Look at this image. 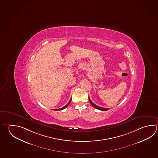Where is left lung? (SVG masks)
I'll list each match as a JSON object with an SVG mask.
<instances>
[{"label":"left lung","instance_id":"left-lung-1","mask_svg":"<svg viewBox=\"0 0 158 158\" xmlns=\"http://www.w3.org/2000/svg\"><path fill=\"white\" fill-rule=\"evenodd\" d=\"M89 101L90 102V104H92V106L93 107H94L95 108L98 109L99 110H108V108H105L101 107H99L98 106H97V105H95V104H94V103H93L92 102V101L90 100V99L89 97Z\"/></svg>","mask_w":158,"mask_h":158}]
</instances>
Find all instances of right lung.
Returning <instances> with one entry per match:
<instances>
[{
	"label": "right lung",
	"instance_id": "1",
	"mask_svg": "<svg viewBox=\"0 0 158 158\" xmlns=\"http://www.w3.org/2000/svg\"><path fill=\"white\" fill-rule=\"evenodd\" d=\"M71 101H72V98L70 99V100L69 101V102L68 103V104H66V105L65 106H64V107H63L61 108H59V109H55V110H64V109H65V108L67 107L68 106L69 104H70V102H71Z\"/></svg>",
	"mask_w": 158,
	"mask_h": 158
}]
</instances>
